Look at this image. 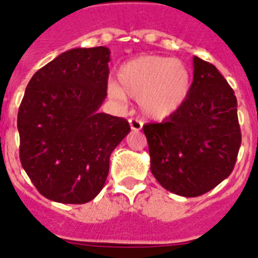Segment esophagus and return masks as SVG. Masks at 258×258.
<instances>
[{
    "mask_svg": "<svg viewBox=\"0 0 258 258\" xmlns=\"http://www.w3.org/2000/svg\"><path fill=\"white\" fill-rule=\"evenodd\" d=\"M129 125H131V129L134 132H138L142 129V121L138 120V118H129Z\"/></svg>",
    "mask_w": 258,
    "mask_h": 258,
    "instance_id": "esophagus-1",
    "label": "esophagus"
}]
</instances>
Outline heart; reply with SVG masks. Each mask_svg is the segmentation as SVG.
<instances>
[{
  "instance_id": "heart-1",
  "label": "heart",
  "mask_w": 258,
  "mask_h": 258,
  "mask_svg": "<svg viewBox=\"0 0 258 258\" xmlns=\"http://www.w3.org/2000/svg\"><path fill=\"white\" fill-rule=\"evenodd\" d=\"M190 90L191 75L184 63L160 55H142L124 63L117 72V86H111L113 97L140 99L142 112L154 120L174 115Z\"/></svg>"
}]
</instances>
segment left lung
<instances>
[{"label":"left lung","instance_id":"left-lung-1","mask_svg":"<svg viewBox=\"0 0 258 258\" xmlns=\"http://www.w3.org/2000/svg\"><path fill=\"white\" fill-rule=\"evenodd\" d=\"M236 107L217 68L194 56L187 101L163 122L143 125L151 172L165 190L200 197L231 174L241 143Z\"/></svg>","mask_w":258,"mask_h":258}]
</instances>
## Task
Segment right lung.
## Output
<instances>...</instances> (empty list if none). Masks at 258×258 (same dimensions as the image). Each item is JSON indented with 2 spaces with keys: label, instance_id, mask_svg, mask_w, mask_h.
<instances>
[{
  "label": "right lung",
  "instance_id": "right-lung-1",
  "mask_svg": "<svg viewBox=\"0 0 258 258\" xmlns=\"http://www.w3.org/2000/svg\"><path fill=\"white\" fill-rule=\"evenodd\" d=\"M109 49L63 52L32 76L18 112L22 166L52 202L84 204L103 188L109 156L129 132L98 109L107 97Z\"/></svg>",
  "mask_w": 258,
  "mask_h": 258
}]
</instances>
